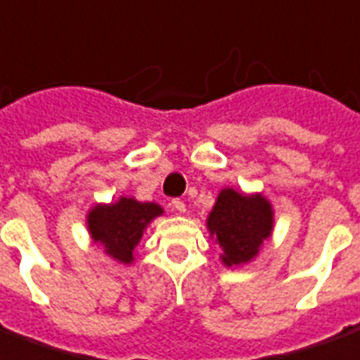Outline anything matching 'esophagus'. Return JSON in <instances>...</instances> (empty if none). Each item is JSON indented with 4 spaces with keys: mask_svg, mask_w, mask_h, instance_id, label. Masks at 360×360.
Segmentation results:
<instances>
[{
    "mask_svg": "<svg viewBox=\"0 0 360 360\" xmlns=\"http://www.w3.org/2000/svg\"><path fill=\"white\" fill-rule=\"evenodd\" d=\"M169 205H172V210H174L177 215H181V213H185V211H186L185 202H183V200H179V198L172 200V204H169Z\"/></svg>",
    "mask_w": 360,
    "mask_h": 360,
    "instance_id": "obj_1",
    "label": "esophagus"
}]
</instances>
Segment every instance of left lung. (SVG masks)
<instances>
[{"label":"left lung","instance_id":"8db88e82","mask_svg":"<svg viewBox=\"0 0 360 360\" xmlns=\"http://www.w3.org/2000/svg\"><path fill=\"white\" fill-rule=\"evenodd\" d=\"M274 229V210L262 194L223 188L207 217V230L223 249L221 260L234 268L251 262Z\"/></svg>","mask_w":360,"mask_h":360}]
</instances>
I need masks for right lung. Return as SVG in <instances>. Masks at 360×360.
<instances>
[{
    "label": "right lung",
    "mask_w": 360,
    "mask_h": 360,
    "mask_svg": "<svg viewBox=\"0 0 360 360\" xmlns=\"http://www.w3.org/2000/svg\"><path fill=\"white\" fill-rule=\"evenodd\" d=\"M164 210L155 202H137L120 196L115 204H98L89 211L86 224L92 240L105 247V253L122 264L134 260V249L147 224Z\"/></svg>",
    "instance_id": "right-lung-1"
}]
</instances>
